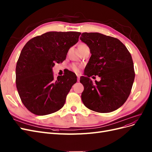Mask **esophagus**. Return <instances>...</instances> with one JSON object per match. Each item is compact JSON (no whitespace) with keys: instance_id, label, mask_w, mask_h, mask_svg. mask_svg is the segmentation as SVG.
Masks as SVG:
<instances>
[{"instance_id":"34e87169","label":"esophagus","mask_w":152,"mask_h":152,"mask_svg":"<svg viewBox=\"0 0 152 152\" xmlns=\"http://www.w3.org/2000/svg\"><path fill=\"white\" fill-rule=\"evenodd\" d=\"M77 80L79 81V79H80V75H79V74H77Z\"/></svg>"}]
</instances>
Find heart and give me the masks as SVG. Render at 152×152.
<instances>
[{"instance_id": "obj_1", "label": "heart", "mask_w": 152, "mask_h": 152, "mask_svg": "<svg viewBox=\"0 0 152 152\" xmlns=\"http://www.w3.org/2000/svg\"><path fill=\"white\" fill-rule=\"evenodd\" d=\"M84 45H86L85 44H81L80 46H84ZM79 68H80V66L79 65H75V64H74V65H72V69L73 71H75V72H78L79 71Z\"/></svg>"}]
</instances>
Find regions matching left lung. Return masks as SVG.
Here are the masks:
<instances>
[{"label": "left lung", "mask_w": 152, "mask_h": 152, "mask_svg": "<svg viewBox=\"0 0 152 152\" xmlns=\"http://www.w3.org/2000/svg\"><path fill=\"white\" fill-rule=\"evenodd\" d=\"M82 42L90 49L91 56L80 82L84 89L82 101L87 108L99 113L117 110L131 93L135 73L131 55L118 39L97 33H82ZM98 75L94 84L89 77Z\"/></svg>", "instance_id": "8db88e82"}]
</instances>
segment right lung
Wrapping results in <instances>:
<instances>
[{
  "mask_svg": "<svg viewBox=\"0 0 152 152\" xmlns=\"http://www.w3.org/2000/svg\"><path fill=\"white\" fill-rule=\"evenodd\" d=\"M77 31H49L30 39L21 50L16 67V84L22 103L37 115L60 110L72 86L75 73L55 79L53 67L66 59L69 49L79 41Z\"/></svg>",
  "mask_w": 152,
  "mask_h": 152,
  "instance_id": "obj_1",
  "label": "right lung"
}]
</instances>
